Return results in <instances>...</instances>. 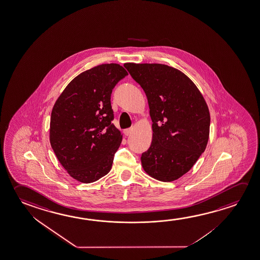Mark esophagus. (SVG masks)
<instances>
[{
  "label": "esophagus",
  "mask_w": 260,
  "mask_h": 260,
  "mask_svg": "<svg viewBox=\"0 0 260 260\" xmlns=\"http://www.w3.org/2000/svg\"><path fill=\"white\" fill-rule=\"evenodd\" d=\"M124 134H125V136H128V135H131L132 132V128H126V129H124Z\"/></svg>",
  "instance_id": "obj_1"
}]
</instances>
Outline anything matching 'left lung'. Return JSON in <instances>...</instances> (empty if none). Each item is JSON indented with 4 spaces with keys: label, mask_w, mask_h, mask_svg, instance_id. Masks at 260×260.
Segmentation results:
<instances>
[{
    "label": "left lung",
    "mask_w": 260,
    "mask_h": 260,
    "mask_svg": "<svg viewBox=\"0 0 260 260\" xmlns=\"http://www.w3.org/2000/svg\"><path fill=\"white\" fill-rule=\"evenodd\" d=\"M144 90L152 122V142L141 156L148 176L172 182L191 169L207 146L210 112L194 83L178 69L163 64L126 63Z\"/></svg>",
    "instance_id": "8db88e82"
}]
</instances>
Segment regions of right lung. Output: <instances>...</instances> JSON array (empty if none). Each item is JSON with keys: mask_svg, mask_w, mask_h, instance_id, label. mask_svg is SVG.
<instances>
[{"mask_svg": "<svg viewBox=\"0 0 260 260\" xmlns=\"http://www.w3.org/2000/svg\"><path fill=\"white\" fill-rule=\"evenodd\" d=\"M128 75L119 64H103L75 77L53 106L49 141L69 176L89 184L107 175L122 134L112 123L111 94Z\"/></svg>", "mask_w": 260, "mask_h": 260, "instance_id": "1", "label": "right lung"}]
</instances>
